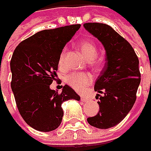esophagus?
<instances>
[{
  "label": "esophagus",
  "mask_w": 151,
  "mask_h": 151,
  "mask_svg": "<svg viewBox=\"0 0 151 151\" xmlns=\"http://www.w3.org/2000/svg\"><path fill=\"white\" fill-rule=\"evenodd\" d=\"M80 101H81L82 102H86V101H88V99L86 98V97H81V98H80Z\"/></svg>",
  "instance_id": "esophagus-1"
}]
</instances>
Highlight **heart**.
Segmentation results:
<instances>
[{"mask_svg":"<svg viewBox=\"0 0 151 151\" xmlns=\"http://www.w3.org/2000/svg\"><path fill=\"white\" fill-rule=\"evenodd\" d=\"M79 50L85 59H86L88 62L91 63V66L97 70L101 67V63L98 61H95L94 58L97 56V47L96 45L89 40L82 41L79 45ZM65 58V50H64L59 58V64L63 65ZM66 82L73 87L76 91L80 92L84 89L86 86L91 83L92 78L90 75L86 74V73H71L66 77Z\"/></svg>","mask_w":151,"mask_h":151,"instance_id":"b5f03b06","label":"heart"}]
</instances>
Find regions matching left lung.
Here are the masks:
<instances>
[{
  "label": "left lung",
  "mask_w": 151,
  "mask_h": 151,
  "mask_svg": "<svg viewBox=\"0 0 151 151\" xmlns=\"http://www.w3.org/2000/svg\"><path fill=\"white\" fill-rule=\"evenodd\" d=\"M85 29L104 46L106 63L94 84L100 96V112L88 117L91 126L109 129L120 123L135 104L141 82L139 60L130 44L112 27L104 23L88 22Z\"/></svg>",
  "instance_id": "obj_1"
}]
</instances>
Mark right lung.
Returning a JSON list of instances; mask_svg holds the SVG:
<instances>
[{
    "label": "right lung",
    "mask_w": 151,
    "mask_h": 151,
    "mask_svg": "<svg viewBox=\"0 0 151 151\" xmlns=\"http://www.w3.org/2000/svg\"><path fill=\"white\" fill-rule=\"evenodd\" d=\"M80 26L39 31L21 42L13 53L11 89L15 103L25 122L36 130L49 132L58 128L64 114L62 103L80 100L68 85L61 93L50 88L57 77L62 50Z\"/></svg>",
    "instance_id": "add662e5"
}]
</instances>
